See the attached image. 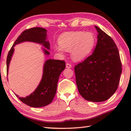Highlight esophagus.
Segmentation results:
<instances>
[{
  "instance_id": "34e87169",
  "label": "esophagus",
  "mask_w": 131,
  "mask_h": 131,
  "mask_svg": "<svg viewBox=\"0 0 131 131\" xmlns=\"http://www.w3.org/2000/svg\"><path fill=\"white\" fill-rule=\"evenodd\" d=\"M72 65H71L70 64H69V63H67L66 64V68H72Z\"/></svg>"
}]
</instances>
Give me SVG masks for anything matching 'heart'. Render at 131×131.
Instances as JSON below:
<instances>
[{"instance_id": "heart-1", "label": "heart", "mask_w": 131, "mask_h": 131, "mask_svg": "<svg viewBox=\"0 0 131 131\" xmlns=\"http://www.w3.org/2000/svg\"><path fill=\"white\" fill-rule=\"evenodd\" d=\"M59 45L55 46V50L63 54L65 50L70 51L74 61L85 59L92 52L96 44V39L91 32L76 31L61 34L58 39Z\"/></svg>"}]
</instances>
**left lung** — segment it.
I'll return each mask as SVG.
<instances>
[{
    "label": "left lung",
    "instance_id": "1",
    "mask_svg": "<svg viewBox=\"0 0 131 131\" xmlns=\"http://www.w3.org/2000/svg\"><path fill=\"white\" fill-rule=\"evenodd\" d=\"M97 43L93 53L74 67L78 89L85 100L101 102L118 88L122 65L113 39L97 26Z\"/></svg>",
    "mask_w": 131,
    "mask_h": 131
}]
</instances>
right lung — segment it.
Segmentation results:
<instances>
[{
	"label": "right lung",
	"instance_id": "1",
	"mask_svg": "<svg viewBox=\"0 0 131 131\" xmlns=\"http://www.w3.org/2000/svg\"><path fill=\"white\" fill-rule=\"evenodd\" d=\"M26 41L33 42L42 45V49L46 56L50 54V42L47 40V30L40 27H34L23 31L16 39L7 54L6 59L7 74L10 63L14 52V46ZM45 48H44V47ZM66 68L64 61L49 59L46 60L43 67L41 80L33 92L26 97H16L23 103L33 108H39L50 104L56 93L57 83L59 75Z\"/></svg>",
	"mask_w": 131,
	"mask_h": 131
}]
</instances>
